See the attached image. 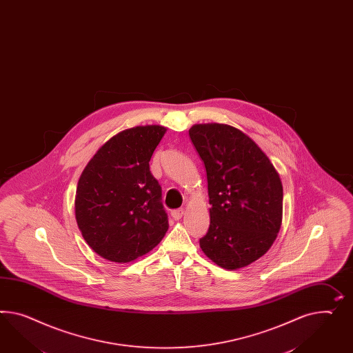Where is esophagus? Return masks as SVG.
Returning a JSON list of instances; mask_svg holds the SVG:
<instances>
[{
	"label": "esophagus",
	"mask_w": 353,
	"mask_h": 353,
	"mask_svg": "<svg viewBox=\"0 0 353 353\" xmlns=\"http://www.w3.org/2000/svg\"><path fill=\"white\" fill-rule=\"evenodd\" d=\"M182 214H183V210H172L171 212V216L174 219H181Z\"/></svg>",
	"instance_id": "obj_1"
}]
</instances>
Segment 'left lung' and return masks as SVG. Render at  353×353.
<instances>
[{"mask_svg": "<svg viewBox=\"0 0 353 353\" xmlns=\"http://www.w3.org/2000/svg\"><path fill=\"white\" fill-rule=\"evenodd\" d=\"M191 141L205 165L210 225L199 240L216 265L236 270L266 253L283 219V185L266 154L228 124H194Z\"/></svg>", "mask_w": 353, "mask_h": 353, "instance_id": "8db88e82", "label": "left lung"}]
</instances>
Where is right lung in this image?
<instances>
[{
  "mask_svg": "<svg viewBox=\"0 0 353 353\" xmlns=\"http://www.w3.org/2000/svg\"><path fill=\"white\" fill-rule=\"evenodd\" d=\"M167 128L139 125L113 136L77 185L76 219L100 257L127 263L157 247L168 230L162 188L149 162Z\"/></svg>",
  "mask_w": 353,
  "mask_h": 353,
  "instance_id": "add662e5",
  "label": "right lung"
}]
</instances>
